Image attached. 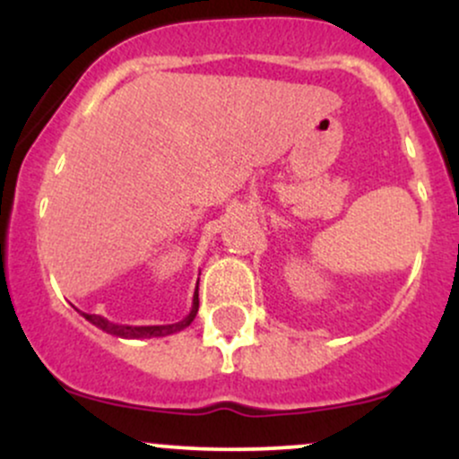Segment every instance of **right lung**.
<instances>
[{
  "mask_svg": "<svg viewBox=\"0 0 459 459\" xmlns=\"http://www.w3.org/2000/svg\"><path fill=\"white\" fill-rule=\"evenodd\" d=\"M198 313V287L194 291V299H192V310H189L187 317H183L177 324H168V325H120L114 324V321L101 317V315H88L82 313L83 317L91 321L92 325H97L99 330L108 332L112 336H120V339H152V336H168L175 334V332H181L183 328H187L192 324L194 317Z\"/></svg>",
  "mask_w": 459,
  "mask_h": 459,
  "instance_id": "right-lung-1",
  "label": "right lung"
}]
</instances>
